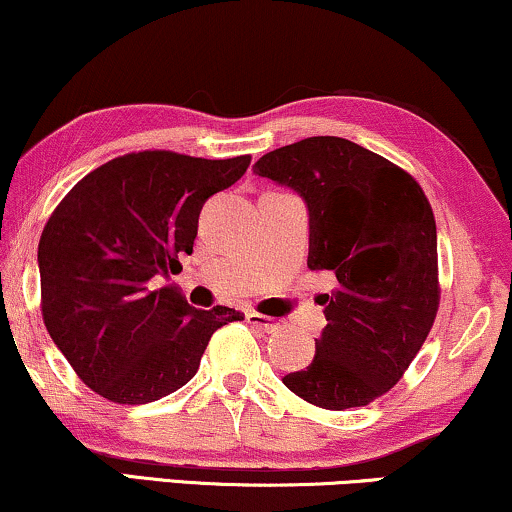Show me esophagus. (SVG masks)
Instances as JSON below:
<instances>
[{
    "mask_svg": "<svg viewBox=\"0 0 512 512\" xmlns=\"http://www.w3.org/2000/svg\"><path fill=\"white\" fill-rule=\"evenodd\" d=\"M248 318V322L250 325H255V327H259V329H264V331H273V329H278V322L273 320V318H269V315H262V313H248L246 315Z\"/></svg>",
    "mask_w": 512,
    "mask_h": 512,
    "instance_id": "obj_1",
    "label": "esophagus"
}]
</instances>
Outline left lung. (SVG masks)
<instances>
[{
	"label": "left lung",
	"mask_w": 512,
	"mask_h": 512,
	"mask_svg": "<svg viewBox=\"0 0 512 512\" xmlns=\"http://www.w3.org/2000/svg\"><path fill=\"white\" fill-rule=\"evenodd\" d=\"M257 176L292 187L311 213L308 266L336 276L327 327L306 369L285 387L313 406H366L399 383L434 327L436 220L408 171L341 136L271 150Z\"/></svg>",
	"instance_id": "left-lung-1"
}]
</instances>
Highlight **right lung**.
Masks as SVG:
<instances>
[{
    "label": "right lung",
    "instance_id": "1",
    "mask_svg": "<svg viewBox=\"0 0 512 512\" xmlns=\"http://www.w3.org/2000/svg\"><path fill=\"white\" fill-rule=\"evenodd\" d=\"M250 167V155L201 160L141 150L102 164L67 192L41 232V315L76 376L113 403L157 401L199 369L234 308L187 306L150 280L190 255L199 211Z\"/></svg>",
    "mask_w": 512,
    "mask_h": 512
}]
</instances>
